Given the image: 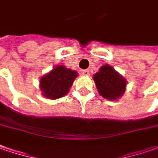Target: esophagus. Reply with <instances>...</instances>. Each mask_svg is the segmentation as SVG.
<instances>
[{
  "mask_svg": "<svg viewBox=\"0 0 158 158\" xmlns=\"http://www.w3.org/2000/svg\"><path fill=\"white\" fill-rule=\"evenodd\" d=\"M89 70L87 69H83V70H81V73L83 75H89Z\"/></svg>",
  "mask_w": 158,
  "mask_h": 158,
  "instance_id": "obj_1",
  "label": "esophagus"
}]
</instances>
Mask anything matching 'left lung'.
I'll list each match as a JSON object with an SVG mask.
<instances>
[{"label": "left lung", "instance_id": "left-lung-1", "mask_svg": "<svg viewBox=\"0 0 158 158\" xmlns=\"http://www.w3.org/2000/svg\"><path fill=\"white\" fill-rule=\"evenodd\" d=\"M93 79L98 93L110 100L121 97L126 88V79L109 65H102L99 72L93 75Z\"/></svg>", "mask_w": 158, "mask_h": 158}]
</instances>
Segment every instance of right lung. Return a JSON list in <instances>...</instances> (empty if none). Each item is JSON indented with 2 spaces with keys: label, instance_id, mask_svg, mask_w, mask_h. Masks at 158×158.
Returning a JSON list of instances; mask_svg holds the SVG:
<instances>
[{
  "label": "right lung",
  "instance_id": "obj_1",
  "mask_svg": "<svg viewBox=\"0 0 158 158\" xmlns=\"http://www.w3.org/2000/svg\"><path fill=\"white\" fill-rule=\"evenodd\" d=\"M77 76V72L64 65H57L40 80V88L43 96L51 99L64 97L68 93Z\"/></svg>",
  "mask_w": 158,
  "mask_h": 158
}]
</instances>
